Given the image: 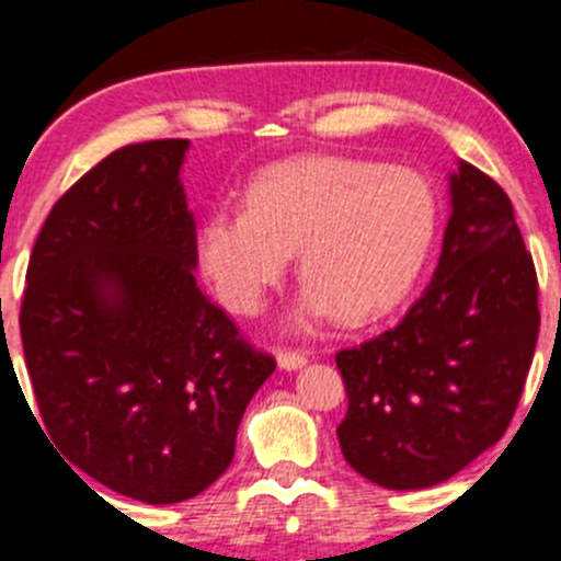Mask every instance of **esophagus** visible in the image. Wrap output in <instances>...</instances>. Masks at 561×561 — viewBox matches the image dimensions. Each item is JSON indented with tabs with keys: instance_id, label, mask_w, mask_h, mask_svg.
Returning a JSON list of instances; mask_svg holds the SVG:
<instances>
[{
	"instance_id": "34e87169",
	"label": "esophagus",
	"mask_w": 561,
	"mask_h": 561,
	"mask_svg": "<svg viewBox=\"0 0 561 561\" xmlns=\"http://www.w3.org/2000/svg\"><path fill=\"white\" fill-rule=\"evenodd\" d=\"M276 364L285 371H298L307 364V358H304L301 353H293V350H279V353H276Z\"/></svg>"
}]
</instances>
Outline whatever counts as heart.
<instances>
[{
	"mask_svg": "<svg viewBox=\"0 0 561 561\" xmlns=\"http://www.w3.org/2000/svg\"><path fill=\"white\" fill-rule=\"evenodd\" d=\"M437 236V197L421 173L309 154L265 168L247 208L217 206L197 228V260L219 301L257 314L298 252L304 290L290 325L312 331L386 317L415 287Z\"/></svg>",
	"mask_w": 561,
	"mask_h": 561,
	"instance_id": "obj_1",
	"label": "heart"
}]
</instances>
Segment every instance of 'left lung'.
I'll return each instance as SVG.
<instances>
[{"instance_id":"1","label":"left lung","mask_w":561,"mask_h":561,"mask_svg":"<svg viewBox=\"0 0 561 561\" xmlns=\"http://www.w3.org/2000/svg\"><path fill=\"white\" fill-rule=\"evenodd\" d=\"M443 254L404 320L336 366L347 390L339 445L393 491L432 489L496 445L535 355L537 276L511 197L458 160Z\"/></svg>"}]
</instances>
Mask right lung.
Wrapping results in <instances>:
<instances>
[{"label": "right lung", "mask_w": 561, "mask_h": 561, "mask_svg": "<svg viewBox=\"0 0 561 561\" xmlns=\"http://www.w3.org/2000/svg\"><path fill=\"white\" fill-rule=\"evenodd\" d=\"M186 151L124 146L78 179L39 230L21 304L61 461L146 505L192 500L230 467L247 404L276 369L197 287Z\"/></svg>", "instance_id": "add662e5"}]
</instances>
